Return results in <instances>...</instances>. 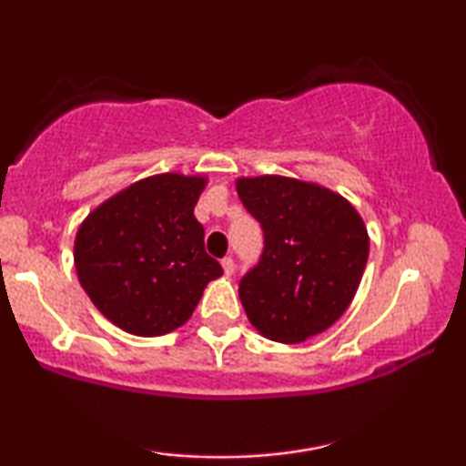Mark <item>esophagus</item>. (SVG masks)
I'll return each mask as SVG.
<instances>
[{
	"mask_svg": "<svg viewBox=\"0 0 466 466\" xmlns=\"http://www.w3.org/2000/svg\"><path fill=\"white\" fill-rule=\"evenodd\" d=\"M220 265H222V269H225V273L227 276H231V273L235 271V263H233V258L231 257H225L220 260Z\"/></svg>",
	"mask_w": 466,
	"mask_h": 466,
	"instance_id": "34e87169",
	"label": "esophagus"
}]
</instances>
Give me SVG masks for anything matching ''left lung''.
<instances>
[{
    "instance_id": "left-lung-1",
    "label": "left lung",
    "mask_w": 466,
    "mask_h": 466,
    "mask_svg": "<svg viewBox=\"0 0 466 466\" xmlns=\"http://www.w3.org/2000/svg\"><path fill=\"white\" fill-rule=\"evenodd\" d=\"M238 195L263 228L258 263L239 279L252 327L279 343L333 327L367 265L369 235L359 212L333 190L284 176L239 177Z\"/></svg>"
}]
</instances>
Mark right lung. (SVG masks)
Wrapping results in <instances>:
<instances>
[{
	"instance_id": "1",
	"label": "right lung",
	"mask_w": 466,
	"mask_h": 466,
	"mask_svg": "<svg viewBox=\"0 0 466 466\" xmlns=\"http://www.w3.org/2000/svg\"><path fill=\"white\" fill-rule=\"evenodd\" d=\"M206 177L161 174L120 190L76 235L82 289L112 324L139 337L182 327L222 267L193 209Z\"/></svg>"
}]
</instances>
